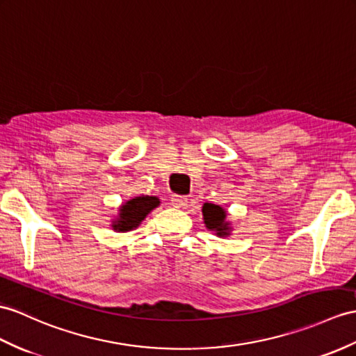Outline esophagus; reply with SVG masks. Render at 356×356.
Returning <instances> with one entry per match:
<instances>
[{"instance_id":"1","label":"esophagus","mask_w":356,"mask_h":356,"mask_svg":"<svg viewBox=\"0 0 356 356\" xmlns=\"http://www.w3.org/2000/svg\"><path fill=\"white\" fill-rule=\"evenodd\" d=\"M170 202L175 208H184L187 205V197L181 195H172Z\"/></svg>"}]
</instances>
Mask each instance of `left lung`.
<instances>
[{"mask_svg":"<svg viewBox=\"0 0 356 356\" xmlns=\"http://www.w3.org/2000/svg\"><path fill=\"white\" fill-rule=\"evenodd\" d=\"M202 214H204L205 227L210 231L216 232V236L219 237L229 236L231 228H229V222H227V211H225L220 205L207 202L202 207Z\"/></svg>","mask_w":356,"mask_h":356,"instance_id":"obj_1","label":"left lung"}]
</instances>
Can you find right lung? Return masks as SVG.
I'll use <instances>...</instances> for the list:
<instances>
[{"label":"right lung","instance_id":"obj_1","mask_svg":"<svg viewBox=\"0 0 356 356\" xmlns=\"http://www.w3.org/2000/svg\"><path fill=\"white\" fill-rule=\"evenodd\" d=\"M159 205L160 201L155 196H136L134 199H129L128 202L119 208V218L113 220L111 227L119 232L136 229L146 216Z\"/></svg>","mask_w":356,"mask_h":356}]
</instances>
